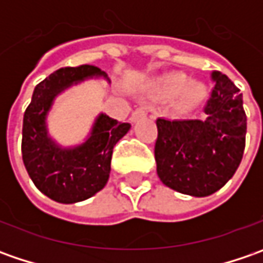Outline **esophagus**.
<instances>
[{"mask_svg":"<svg viewBox=\"0 0 263 263\" xmlns=\"http://www.w3.org/2000/svg\"><path fill=\"white\" fill-rule=\"evenodd\" d=\"M145 117H146V111H145L143 108H139V109H136V111L132 114L130 120H132L133 123H136V121L142 120V118H145Z\"/></svg>","mask_w":263,"mask_h":263,"instance_id":"obj_1","label":"esophagus"}]
</instances>
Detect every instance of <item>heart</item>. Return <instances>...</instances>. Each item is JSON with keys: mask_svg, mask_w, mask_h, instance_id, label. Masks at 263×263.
I'll list each match as a JSON object with an SVG mask.
<instances>
[{"mask_svg": "<svg viewBox=\"0 0 263 263\" xmlns=\"http://www.w3.org/2000/svg\"><path fill=\"white\" fill-rule=\"evenodd\" d=\"M157 90L164 96L177 93V109L181 114H187L202 104L206 96V89L200 83H187V76L183 73H170L157 82Z\"/></svg>", "mask_w": 263, "mask_h": 263, "instance_id": "1", "label": "heart"}]
</instances>
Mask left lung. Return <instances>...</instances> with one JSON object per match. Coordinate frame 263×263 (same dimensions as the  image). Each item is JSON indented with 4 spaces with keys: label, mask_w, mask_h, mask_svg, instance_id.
<instances>
[{
    "label": "left lung",
    "mask_w": 263,
    "mask_h": 263,
    "mask_svg": "<svg viewBox=\"0 0 263 263\" xmlns=\"http://www.w3.org/2000/svg\"><path fill=\"white\" fill-rule=\"evenodd\" d=\"M212 79L215 86L205 106V120H157L158 177L189 196H209L226 186L246 145L243 95L226 74L214 71Z\"/></svg>",
    "instance_id": "left-lung-1"
}]
</instances>
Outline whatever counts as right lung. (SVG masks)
Masks as SVG:
<instances>
[{"instance_id":"1","label":"right lung","mask_w":263,"mask_h":263,"mask_svg":"<svg viewBox=\"0 0 263 263\" xmlns=\"http://www.w3.org/2000/svg\"><path fill=\"white\" fill-rule=\"evenodd\" d=\"M90 79L111 83L105 71L93 66L57 70L35 87L23 118L22 154L27 174L45 196L58 203L86 200L105 187L112 149L132 127L99 112L82 143L64 146L51 136L48 117L57 96Z\"/></svg>"}]
</instances>
